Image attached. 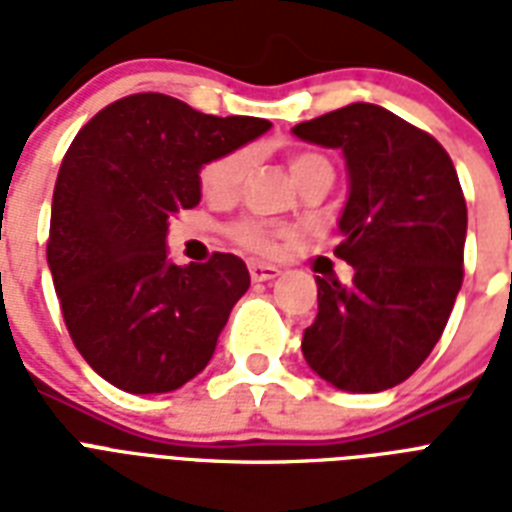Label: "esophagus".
Masks as SVG:
<instances>
[{"instance_id":"34e87169","label":"esophagus","mask_w":512,"mask_h":512,"mask_svg":"<svg viewBox=\"0 0 512 512\" xmlns=\"http://www.w3.org/2000/svg\"><path fill=\"white\" fill-rule=\"evenodd\" d=\"M279 268L276 265H268V263H257V260H252L249 263V276H252V281H271L279 276Z\"/></svg>"}]
</instances>
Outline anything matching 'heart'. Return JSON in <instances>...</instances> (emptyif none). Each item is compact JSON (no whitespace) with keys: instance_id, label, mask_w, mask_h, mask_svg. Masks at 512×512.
Listing matches in <instances>:
<instances>
[{"instance_id":"b5f03b06","label":"heart","mask_w":512,"mask_h":512,"mask_svg":"<svg viewBox=\"0 0 512 512\" xmlns=\"http://www.w3.org/2000/svg\"><path fill=\"white\" fill-rule=\"evenodd\" d=\"M249 154L247 151H231V154H223L212 159L209 164H204L199 172V185L201 193L212 201L231 199L236 188L244 180V172H247ZM319 167H329L321 156L308 154V151H295L289 156V170L295 175V180H300L308 172L319 170ZM276 236H279V228L265 220H257V217H244L239 223L231 225V239L239 244V247L249 249V252H271L273 244H276Z\"/></svg>"}]
</instances>
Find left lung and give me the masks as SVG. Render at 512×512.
I'll list each match as a JSON object with an SVG mask.
<instances>
[{"label": "left lung", "instance_id": "obj_1", "mask_svg": "<svg viewBox=\"0 0 512 512\" xmlns=\"http://www.w3.org/2000/svg\"><path fill=\"white\" fill-rule=\"evenodd\" d=\"M292 132L340 148L350 183L335 255L353 265V279L316 276L319 313L303 356L335 388L380 393L420 369L462 287L460 177L433 135L374 103H350Z\"/></svg>", "mask_w": 512, "mask_h": 512}]
</instances>
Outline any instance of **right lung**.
Listing matches in <instances>:
<instances>
[{
	"mask_svg": "<svg viewBox=\"0 0 512 512\" xmlns=\"http://www.w3.org/2000/svg\"><path fill=\"white\" fill-rule=\"evenodd\" d=\"M268 130V119L138 92L98 111L68 146L47 263L76 350L119 390L170 393L209 364L249 271L228 252L175 265L167 228L199 204L204 164Z\"/></svg>",
	"mask_w": 512,
	"mask_h": 512,
	"instance_id": "right-lung-1",
	"label": "right lung"
}]
</instances>
